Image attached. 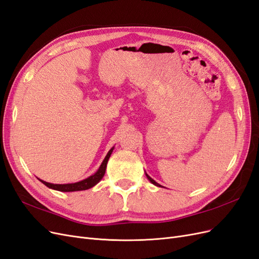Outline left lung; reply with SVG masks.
<instances>
[{
  "instance_id": "8db88e82",
  "label": "left lung",
  "mask_w": 259,
  "mask_h": 259,
  "mask_svg": "<svg viewBox=\"0 0 259 259\" xmlns=\"http://www.w3.org/2000/svg\"><path fill=\"white\" fill-rule=\"evenodd\" d=\"M146 176H147V178H148L149 180H150V183H151V184H153V185H154V186H156V187H161V185H159L158 183H156L155 180H153V179H152L150 176H149L147 173H146Z\"/></svg>"
}]
</instances>
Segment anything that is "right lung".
Returning a JSON list of instances; mask_svg holds the SVG:
<instances>
[{
    "label": "right lung",
    "mask_w": 259,
    "mask_h": 259,
    "mask_svg": "<svg viewBox=\"0 0 259 259\" xmlns=\"http://www.w3.org/2000/svg\"><path fill=\"white\" fill-rule=\"evenodd\" d=\"M114 147H112L109 152L107 153L106 158L104 159L103 163H101V165L99 166V168L97 169L96 173H94L93 175H91L90 177L85 178L81 182H77V183H72V184H51L48 182H44V180L37 178L38 180L42 184H44L46 187L51 188V189L54 190H57V191H61V192H73V191H82V190H86V189H90V188H93L94 186H96L101 179H103L105 173H106V168H107V163L109 158H110V155L113 151Z\"/></svg>",
    "instance_id": "obj_1"
}]
</instances>
